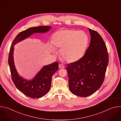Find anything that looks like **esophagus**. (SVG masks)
Wrapping results in <instances>:
<instances>
[{
  "instance_id": "1",
  "label": "esophagus",
  "mask_w": 121,
  "mask_h": 121,
  "mask_svg": "<svg viewBox=\"0 0 121 121\" xmlns=\"http://www.w3.org/2000/svg\"><path fill=\"white\" fill-rule=\"evenodd\" d=\"M65 67V66L62 64H59V68H64Z\"/></svg>"
}]
</instances>
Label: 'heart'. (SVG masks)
<instances>
[{
    "label": "heart",
    "mask_w": 121,
    "mask_h": 121,
    "mask_svg": "<svg viewBox=\"0 0 121 121\" xmlns=\"http://www.w3.org/2000/svg\"><path fill=\"white\" fill-rule=\"evenodd\" d=\"M89 37L83 31L65 29L56 32L52 37L55 47L61 48L60 55L68 63H74L84 56L89 43ZM54 53L55 48L51 46Z\"/></svg>",
    "instance_id": "1"
}]
</instances>
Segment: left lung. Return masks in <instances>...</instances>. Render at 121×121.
Segmentation results:
<instances>
[{
    "label": "left lung",
    "mask_w": 121,
    "mask_h": 121,
    "mask_svg": "<svg viewBox=\"0 0 121 121\" xmlns=\"http://www.w3.org/2000/svg\"><path fill=\"white\" fill-rule=\"evenodd\" d=\"M91 43L84 56L67 65L69 90L75 95L88 97L98 90L104 81L109 62L107 49L97 31L89 29Z\"/></svg>",
    "instance_id": "obj_1"
}]
</instances>
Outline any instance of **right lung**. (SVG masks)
<instances>
[{
  "mask_svg": "<svg viewBox=\"0 0 121 121\" xmlns=\"http://www.w3.org/2000/svg\"><path fill=\"white\" fill-rule=\"evenodd\" d=\"M51 28V26H40L31 27L23 30L17 35L10 47L8 62L12 81L16 88L20 91L31 98L42 97L50 91L52 77L58 69V63L56 62L44 65L32 79L30 80L25 79L18 74L15 67L13 55L14 46L34 33H46L50 30Z\"/></svg>",
  "mask_w": 121,
  "mask_h": 121,
  "instance_id": "right-lung-1",
  "label": "right lung"
}]
</instances>
